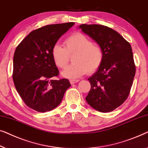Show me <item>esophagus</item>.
<instances>
[{
  "instance_id": "1",
  "label": "esophagus",
  "mask_w": 148,
  "mask_h": 148,
  "mask_svg": "<svg viewBox=\"0 0 148 148\" xmlns=\"http://www.w3.org/2000/svg\"><path fill=\"white\" fill-rule=\"evenodd\" d=\"M78 81H79L78 80H70V84H75V83L78 82Z\"/></svg>"
}]
</instances>
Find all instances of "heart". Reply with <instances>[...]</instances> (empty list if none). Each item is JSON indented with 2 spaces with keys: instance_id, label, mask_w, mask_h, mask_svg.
<instances>
[{
  "instance_id": "obj_1",
  "label": "heart",
  "mask_w": 148,
  "mask_h": 148,
  "mask_svg": "<svg viewBox=\"0 0 148 148\" xmlns=\"http://www.w3.org/2000/svg\"><path fill=\"white\" fill-rule=\"evenodd\" d=\"M65 47L55 44L51 48L53 61L60 68H64L69 62V56L73 55L70 65L62 71L66 78H80L87 72L92 73L99 69L103 59V50L99 45L81 33H74L64 41Z\"/></svg>"
}]
</instances>
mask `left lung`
Instances as JSON below:
<instances>
[{
    "instance_id": "8db88e82",
    "label": "left lung",
    "mask_w": 148,
    "mask_h": 148,
    "mask_svg": "<svg viewBox=\"0 0 148 148\" xmlns=\"http://www.w3.org/2000/svg\"><path fill=\"white\" fill-rule=\"evenodd\" d=\"M78 28L103 53L101 66L88 79L91 88L86 101L98 111H113L127 99L136 74L132 47L119 33L107 26L82 24Z\"/></svg>"
}]
</instances>
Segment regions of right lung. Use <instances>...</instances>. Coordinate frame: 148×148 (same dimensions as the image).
<instances>
[{
    "label": "right lung",
    "instance_id": "right-lung-1",
    "mask_svg": "<svg viewBox=\"0 0 148 148\" xmlns=\"http://www.w3.org/2000/svg\"><path fill=\"white\" fill-rule=\"evenodd\" d=\"M74 23L49 25L31 32L15 49L12 79L24 103L38 112L51 111L60 105L71 86L68 79L53 80L59 74L51 48Z\"/></svg>",
    "mask_w": 148,
    "mask_h": 148
}]
</instances>
